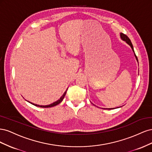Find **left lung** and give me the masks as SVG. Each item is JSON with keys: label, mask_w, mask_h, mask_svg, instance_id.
Returning <instances> with one entry per match:
<instances>
[{"label": "left lung", "mask_w": 152, "mask_h": 152, "mask_svg": "<svg viewBox=\"0 0 152 152\" xmlns=\"http://www.w3.org/2000/svg\"><path fill=\"white\" fill-rule=\"evenodd\" d=\"M120 36H121V39H122V40L125 41V42H126L128 45H130L131 49H132V51L134 52V56H135V58H136V60H137V62H138V60H137V56H136V54H135V53H134V48H133V45H132V43H131V40H130L129 39V37H127V35H126L125 34H122V33H121V34H120ZM104 109H106V110H112V109H114V108H104Z\"/></svg>", "instance_id": "obj_1"}]
</instances>
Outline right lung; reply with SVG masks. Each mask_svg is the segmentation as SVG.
Returning a JSON list of instances; mask_svg holds the SVG:
<instances>
[{
	"label": "right lung",
	"instance_id": "add662e5",
	"mask_svg": "<svg viewBox=\"0 0 152 152\" xmlns=\"http://www.w3.org/2000/svg\"><path fill=\"white\" fill-rule=\"evenodd\" d=\"M67 89H68V88H67ZM67 89L65 91V93H64L61 96V97L60 98H59L58 100H57L56 102H54V103H51V104H48V105H39V104H34V103H31V102H28V101H27V102H29L30 103H31V104H34V106H36V107H41V108H49V107H54V106H56V105L59 104V103H60L62 102L63 99H64V98H65V94H66V93Z\"/></svg>",
	"mask_w": 152,
	"mask_h": 152
}]
</instances>
